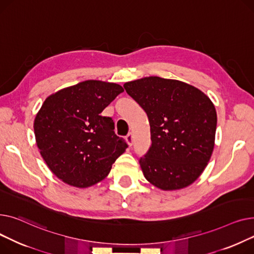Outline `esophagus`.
<instances>
[{
	"instance_id": "1",
	"label": "esophagus",
	"mask_w": 254,
	"mask_h": 254,
	"mask_svg": "<svg viewBox=\"0 0 254 254\" xmlns=\"http://www.w3.org/2000/svg\"><path fill=\"white\" fill-rule=\"evenodd\" d=\"M126 141H127V143H128V145H129V146H131V145L133 144V136H132V134H131V133H128V134H127V136H126Z\"/></svg>"
}]
</instances>
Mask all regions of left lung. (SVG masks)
<instances>
[{
  "instance_id": "obj_1",
  "label": "left lung",
  "mask_w": 254,
  "mask_h": 254,
  "mask_svg": "<svg viewBox=\"0 0 254 254\" xmlns=\"http://www.w3.org/2000/svg\"><path fill=\"white\" fill-rule=\"evenodd\" d=\"M124 88L150 122L152 145L139 160L146 181L163 190L191 185L214 148L217 116L210 98L190 84L160 77L127 82Z\"/></svg>"
}]
</instances>
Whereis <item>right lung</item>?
<instances>
[{
  "label": "right lung",
  "instance_id": "add662e5",
  "mask_svg": "<svg viewBox=\"0 0 254 254\" xmlns=\"http://www.w3.org/2000/svg\"><path fill=\"white\" fill-rule=\"evenodd\" d=\"M124 91L116 83L88 80L45 99L34 130L40 154L64 183L84 189L108 176L127 148L115 123L100 114Z\"/></svg>",
  "mask_w": 254,
  "mask_h": 254
}]
</instances>
